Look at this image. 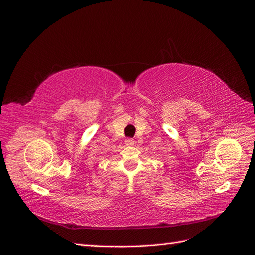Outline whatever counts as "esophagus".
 <instances>
[{"label": "esophagus", "mask_w": 255, "mask_h": 255, "mask_svg": "<svg viewBox=\"0 0 255 255\" xmlns=\"http://www.w3.org/2000/svg\"><path fill=\"white\" fill-rule=\"evenodd\" d=\"M125 143H126V145H128V146H132V145H134L135 144V141L133 140V139H127L126 141H125Z\"/></svg>", "instance_id": "34e87169"}]
</instances>
